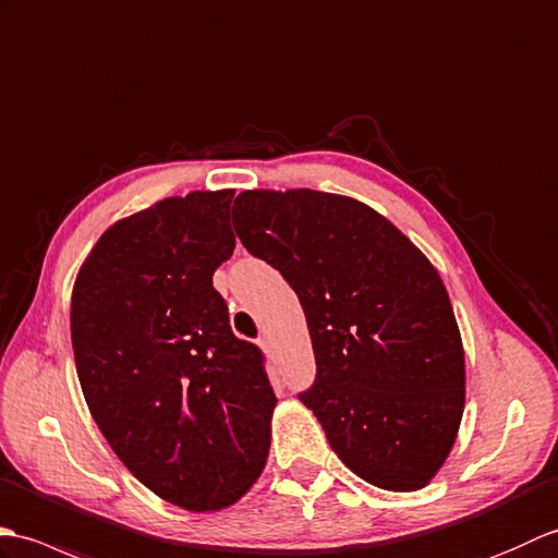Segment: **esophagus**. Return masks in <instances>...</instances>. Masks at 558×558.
I'll return each mask as SVG.
<instances>
[{"label":"esophagus","mask_w":558,"mask_h":558,"mask_svg":"<svg viewBox=\"0 0 558 558\" xmlns=\"http://www.w3.org/2000/svg\"><path fill=\"white\" fill-rule=\"evenodd\" d=\"M259 345H263V351H271V349H275V345H271V339L267 337V333H263V337H259Z\"/></svg>","instance_id":"esophagus-1"}]
</instances>
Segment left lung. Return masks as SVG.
<instances>
[{"label": "left lung", "instance_id": "1", "mask_svg": "<svg viewBox=\"0 0 558 558\" xmlns=\"http://www.w3.org/2000/svg\"><path fill=\"white\" fill-rule=\"evenodd\" d=\"M247 253L299 295L317 375L299 399L331 449L381 489H423L453 447L465 357L439 271L353 197L243 191L231 207Z\"/></svg>", "mask_w": 558, "mask_h": 558}]
</instances>
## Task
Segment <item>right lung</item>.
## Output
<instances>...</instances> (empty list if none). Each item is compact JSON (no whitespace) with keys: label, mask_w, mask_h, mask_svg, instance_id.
<instances>
[{"label":"right lung","mask_w":558,"mask_h":558,"mask_svg":"<svg viewBox=\"0 0 558 558\" xmlns=\"http://www.w3.org/2000/svg\"><path fill=\"white\" fill-rule=\"evenodd\" d=\"M231 197L195 191L119 219L71 293L90 415L147 489L189 511L227 509L253 487L277 405L263 351L231 331L213 287L236 245Z\"/></svg>","instance_id":"obj_1"}]
</instances>
